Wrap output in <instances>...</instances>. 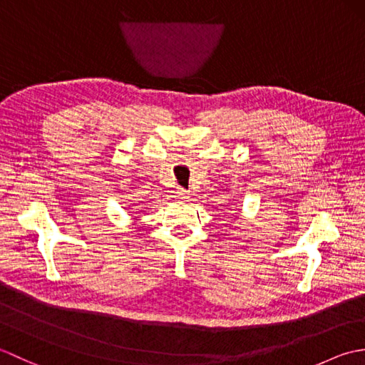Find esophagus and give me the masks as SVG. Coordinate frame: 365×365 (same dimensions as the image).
I'll list each match as a JSON object with an SVG mask.
<instances>
[{
  "instance_id": "34e87169",
  "label": "esophagus",
  "mask_w": 365,
  "mask_h": 365,
  "mask_svg": "<svg viewBox=\"0 0 365 365\" xmlns=\"http://www.w3.org/2000/svg\"><path fill=\"white\" fill-rule=\"evenodd\" d=\"M177 197L180 199V200H188L190 199V192L187 191V190H183V188H180L177 191Z\"/></svg>"
}]
</instances>
